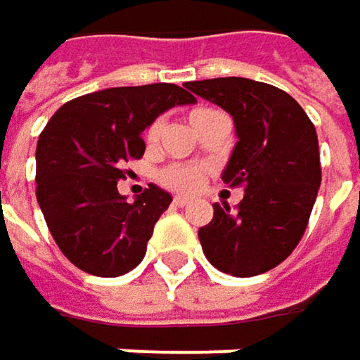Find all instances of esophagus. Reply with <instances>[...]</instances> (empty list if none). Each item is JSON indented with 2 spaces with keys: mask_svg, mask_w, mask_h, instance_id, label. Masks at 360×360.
I'll use <instances>...</instances> for the list:
<instances>
[{
  "mask_svg": "<svg viewBox=\"0 0 360 360\" xmlns=\"http://www.w3.org/2000/svg\"><path fill=\"white\" fill-rule=\"evenodd\" d=\"M188 203H191L188 197H182V195H176V197H174V205H176V207H186Z\"/></svg>",
  "mask_w": 360,
  "mask_h": 360,
  "instance_id": "1",
  "label": "esophagus"
}]
</instances>
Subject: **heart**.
<instances>
[{
    "instance_id": "obj_1",
    "label": "heart",
    "mask_w": 360,
    "mask_h": 360,
    "mask_svg": "<svg viewBox=\"0 0 360 360\" xmlns=\"http://www.w3.org/2000/svg\"><path fill=\"white\" fill-rule=\"evenodd\" d=\"M220 110L216 108H207V106H199V108H193L191 115H188V121L193 123V127H197L199 123L207 121L210 117L218 115ZM163 131V121L161 119H155L148 127H146V142L155 144L159 140ZM159 180L169 186V188H176V191H197L201 184H203V172L195 165H169L165 169L159 172Z\"/></svg>"
}]
</instances>
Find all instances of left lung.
I'll list each match as a JSON object with an SVG mask.
<instances>
[{
	"label": "left lung",
	"mask_w": 360,
	"mask_h": 360,
	"mask_svg": "<svg viewBox=\"0 0 360 360\" xmlns=\"http://www.w3.org/2000/svg\"><path fill=\"white\" fill-rule=\"evenodd\" d=\"M186 88L233 115L237 144L222 180L243 186L231 212L214 205V218L199 229L212 266L233 276H256L278 266L300 243L321 186L316 129L304 108L274 86L218 77Z\"/></svg>",
	"instance_id": "left-lung-1"
}]
</instances>
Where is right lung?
Listing matches in <instances>:
<instances>
[{
    "label": "right lung",
    "mask_w": 360,
    "mask_h": 360,
    "mask_svg": "<svg viewBox=\"0 0 360 360\" xmlns=\"http://www.w3.org/2000/svg\"><path fill=\"white\" fill-rule=\"evenodd\" d=\"M197 98L174 84L108 88L63 104L37 140V203L60 252L94 276L136 269L172 195L150 184L127 203L125 163L144 155L142 131Z\"/></svg>",
    "instance_id": "add662e5"
}]
</instances>
